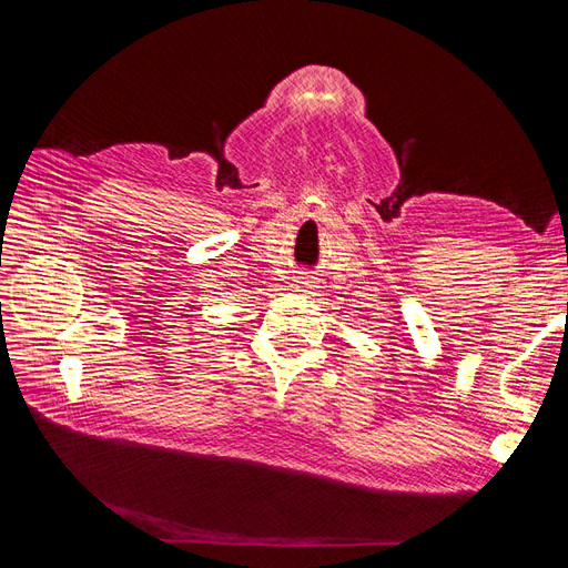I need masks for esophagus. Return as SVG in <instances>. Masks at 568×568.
<instances>
[{
    "label": "esophagus",
    "instance_id": "obj_1",
    "mask_svg": "<svg viewBox=\"0 0 568 568\" xmlns=\"http://www.w3.org/2000/svg\"><path fill=\"white\" fill-rule=\"evenodd\" d=\"M293 286L298 288V291H305V288H310V286H312V280H310V277H301V280H295V282H293Z\"/></svg>",
    "mask_w": 568,
    "mask_h": 568
}]
</instances>
